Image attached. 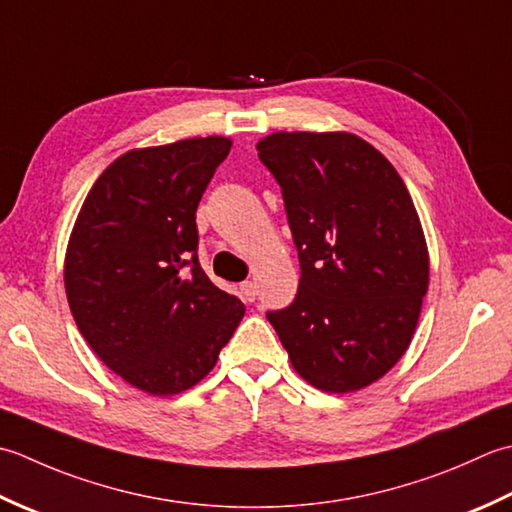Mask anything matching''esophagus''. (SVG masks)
Here are the masks:
<instances>
[{
  "label": "esophagus",
  "instance_id": "34e87169",
  "mask_svg": "<svg viewBox=\"0 0 512 512\" xmlns=\"http://www.w3.org/2000/svg\"><path fill=\"white\" fill-rule=\"evenodd\" d=\"M241 294H243V298L245 300H256V296H258V287H256V283H252V280H245V283H241Z\"/></svg>",
  "mask_w": 512,
  "mask_h": 512
}]
</instances>
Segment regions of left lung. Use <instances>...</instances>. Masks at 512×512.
<instances>
[{
    "mask_svg": "<svg viewBox=\"0 0 512 512\" xmlns=\"http://www.w3.org/2000/svg\"><path fill=\"white\" fill-rule=\"evenodd\" d=\"M256 150L283 187L302 269L294 302L267 320L311 387H369L409 349L429 289L413 198L358 134L274 132Z\"/></svg>",
    "mask_w": 512,
    "mask_h": 512,
    "instance_id": "left-lung-1",
    "label": "left lung"
}]
</instances>
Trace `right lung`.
I'll return each mask as SVG.
<instances>
[{
  "label": "right lung",
  "mask_w": 512,
  "mask_h": 512,
  "mask_svg": "<svg viewBox=\"0 0 512 512\" xmlns=\"http://www.w3.org/2000/svg\"><path fill=\"white\" fill-rule=\"evenodd\" d=\"M229 148L227 137H196L121 154L70 232L72 318L99 360L143 393L192 389L245 316L196 258V207Z\"/></svg>",
  "instance_id": "obj_1"
}]
</instances>
